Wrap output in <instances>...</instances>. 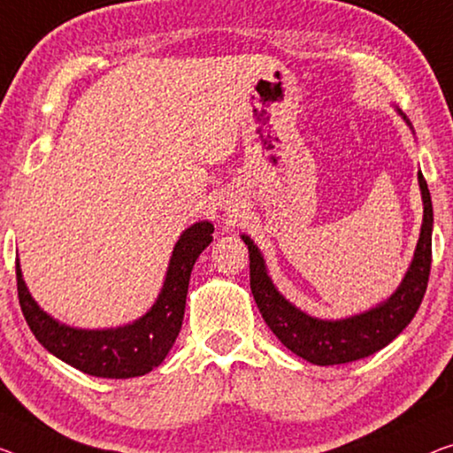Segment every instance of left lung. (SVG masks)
<instances>
[{
  "mask_svg": "<svg viewBox=\"0 0 453 453\" xmlns=\"http://www.w3.org/2000/svg\"><path fill=\"white\" fill-rule=\"evenodd\" d=\"M399 113L411 126L407 116L401 110ZM417 179H419L423 197V224L413 260L399 288L380 305L360 315L327 321L303 313L276 291L258 246L248 235H242L250 252V288H252L256 305L265 317L266 326L293 354L317 366H335V364L362 360L388 346L413 319L427 291L431 232H434V205H431L427 180L423 179L421 171L417 173Z\"/></svg>",
  "mask_w": 453,
  "mask_h": 453,
  "instance_id": "left-lung-1",
  "label": "left lung"
}]
</instances>
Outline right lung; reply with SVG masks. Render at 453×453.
<instances>
[{
    "label": "right lung",
    "mask_w": 453,
    "mask_h": 453,
    "mask_svg": "<svg viewBox=\"0 0 453 453\" xmlns=\"http://www.w3.org/2000/svg\"><path fill=\"white\" fill-rule=\"evenodd\" d=\"M213 224L199 221L180 234L174 244L166 279L150 311L116 329L69 327L38 307L22 279L16 260L18 299L26 323L52 356L81 372L99 378L144 376L171 352L185 317L188 279L199 254L211 244Z\"/></svg>",
    "instance_id": "obj_1"
}]
</instances>
